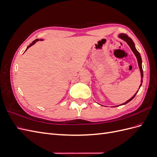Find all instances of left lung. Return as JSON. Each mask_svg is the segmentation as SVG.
Listing matches in <instances>:
<instances>
[{
    "label": "left lung",
    "mask_w": 157,
    "mask_h": 157,
    "mask_svg": "<svg viewBox=\"0 0 157 157\" xmlns=\"http://www.w3.org/2000/svg\"><path fill=\"white\" fill-rule=\"evenodd\" d=\"M118 37H119L120 39H122L123 40H124L125 42H127V44H128V45H129V46L130 47L131 50H132V52H134V54H135V56H136L137 59V62H138L139 67H140V69L141 78H143V77H144V73H143V69H142V65H141L142 60H141V58L140 54L139 53V52L137 51V50H136V48L134 42H133V40H132V39H131L130 37L128 36L126 34H124V33H121V34H120L119 35H118ZM142 82H143V80H142V79H141V84H140V87H141V83H142ZM139 89H140V88H139ZM137 92H138V90H137ZM137 92H136V93L134 95V96H133V97H132L130 99H128V100L127 101H126V102H125V103H124L121 104V105H125V104H126L127 103L130 102L131 100H132V99H134V97L136 96V95ZM118 106H119V105H118ZM118 106H115V107H118Z\"/></svg>",
    "instance_id": "8db88e82"
}]
</instances>
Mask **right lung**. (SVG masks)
I'll list each match as a JSON object with an SVG mask.
<instances>
[{
  "label": "right lung",
  "mask_w": 157,
  "mask_h": 157,
  "mask_svg": "<svg viewBox=\"0 0 157 157\" xmlns=\"http://www.w3.org/2000/svg\"><path fill=\"white\" fill-rule=\"evenodd\" d=\"M40 40H41V39H40ZM38 40H39V39H35V40H34V41H33V42H32V43H31V44H30V45H29V46H27V49H26V50H25V51H26V50H27V49H28V48H29V47H31V46H33V44H35V42H37V41H38Z\"/></svg>",
  "instance_id": "obj_1"
}]
</instances>
